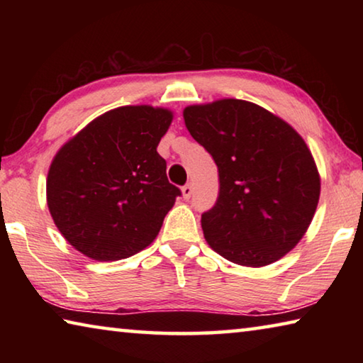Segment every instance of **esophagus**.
Segmentation results:
<instances>
[{"instance_id":"34e87169","label":"esophagus","mask_w":363,"mask_h":363,"mask_svg":"<svg viewBox=\"0 0 363 363\" xmlns=\"http://www.w3.org/2000/svg\"><path fill=\"white\" fill-rule=\"evenodd\" d=\"M192 194H194L192 184H187V186L182 187V196H184V200H189L190 196H192Z\"/></svg>"}]
</instances>
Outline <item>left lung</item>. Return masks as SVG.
Wrapping results in <instances>:
<instances>
[{"label": "left lung", "instance_id": "obj_1", "mask_svg": "<svg viewBox=\"0 0 363 363\" xmlns=\"http://www.w3.org/2000/svg\"><path fill=\"white\" fill-rule=\"evenodd\" d=\"M182 115L219 173L216 205L201 214L205 240L238 266L279 261L304 237L320 196L304 139L280 116L242 99L196 104Z\"/></svg>", "mask_w": 363, "mask_h": 363}]
</instances>
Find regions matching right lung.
I'll return each instance as SVG.
<instances>
[{
	"label": "right lung",
	"mask_w": 363,
	"mask_h": 363,
	"mask_svg": "<svg viewBox=\"0 0 363 363\" xmlns=\"http://www.w3.org/2000/svg\"><path fill=\"white\" fill-rule=\"evenodd\" d=\"M173 121L163 107L125 106L60 147L46 179L54 224L79 253L118 261L155 240L181 190L157 147Z\"/></svg>",
	"instance_id": "obj_1"
}]
</instances>
